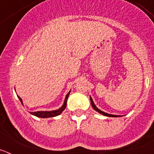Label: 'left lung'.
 Here are the masks:
<instances>
[{"label":"left lung","mask_w":154,"mask_h":154,"mask_svg":"<svg viewBox=\"0 0 154 154\" xmlns=\"http://www.w3.org/2000/svg\"><path fill=\"white\" fill-rule=\"evenodd\" d=\"M90 101H91V104H92V108L96 110V111H97L98 112H99L100 114H102V115H104V116H109V117H117V116H116V115H111V114H108L106 113V112H103V111H101L100 109H99L97 108V107L95 106V104H94L93 101H92V99L90 97Z\"/></svg>","instance_id":"left-lung-1"}]
</instances>
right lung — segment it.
Returning <instances> with one entry per match:
<instances>
[{
	"mask_svg": "<svg viewBox=\"0 0 154 154\" xmlns=\"http://www.w3.org/2000/svg\"><path fill=\"white\" fill-rule=\"evenodd\" d=\"M70 93V92L66 95L65 99V101H64V104L60 109H58L57 110H54V111H38V112H31V114L32 115L35 116L37 117H40V118H48V117H54V116H56L60 115L62 112H63V110L65 109V107H66V104H67V99L69 98V95ZM19 99H20V101L22 103V99H21V97H19Z\"/></svg>",
	"mask_w": 154,
	"mask_h": 154,
	"instance_id": "obj_1",
	"label": "right lung"
}]
</instances>
